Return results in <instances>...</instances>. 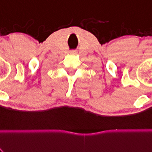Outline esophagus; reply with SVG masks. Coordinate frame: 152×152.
I'll return each instance as SVG.
<instances>
[{"mask_svg": "<svg viewBox=\"0 0 152 152\" xmlns=\"http://www.w3.org/2000/svg\"><path fill=\"white\" fill-rule=\"evenodd\" d=\"M71 54H76L77 53H76V51H71L70 52Z\"/></svg>", "mask_w": 152, "mask_h": 152, "instance_id": "obj_1", "label": "esophagus"}]
</instances>
